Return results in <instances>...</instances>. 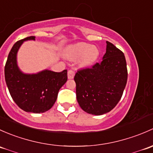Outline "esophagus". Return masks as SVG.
<instances>
[{
  "label": "esophagus",
  "mask_w": 153,
  "mask_h": 153,
  "mask_svg": "<svg viewBox=\"0 0 153 153\" xmlns=\"http://www.w3.org/2000/svg\"><path fill=\"white\" fill-rule=\"evenodd\" d=\"M75 72L74 70H69L68 71V79H73L74 77Z\"/></svg>",
  "instance_id": "1"
}]
</instances>
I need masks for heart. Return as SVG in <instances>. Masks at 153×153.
I'll return each instance as SVG.
<instances>
[{"mask_svg":"<svg viewBox=\"0 0 153 153\" xmlns=\"http://www.w3.org/2000/svg\"><path fill=\"white\" fill-rule=\"evenodd\" d=\"M65 56L71 60L79 59L82 67L94 65L100 56V51L96 46L85 42H79L68 46L65 51Z\"/></svg>","mask_w":153,"mask_h":153,"instance_id":"1","label":"heart"}]
</instances>
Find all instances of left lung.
I'll use <instances>...</instances> for the list:
<instances>
[{
  "label": "left lung",
  "instance_id": "1",
  "mask_svg": "<svg viewBox=\"0 0 153 153\" xmlns=\"http://www.w3.org/2000/svg\"><path fill=\"white\" fill-rule=\"evenodd\" d=\"M106 53L100 63L79 70L74 76L76 100L80 108L92 115L105 114L121 100L127 80L124 53L107 41Z\"/></svg>",
  "mask_w": 153,
  "mask_h": 153
}]
</instances>
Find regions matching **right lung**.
<instances>
[{
    "mask_svg": "<svg viewBox=\"0 0 153 153\" xmlns=\"http://www.w3.org/2000/svg\"><path fill=\"white\" fill-rule=\"evenodd\" d=\"M31 40H34L35 37H26L14 44L4 74L11 97L19 108L29 113H40L52 108L59 89L68 79L67 70L62 72L44 70L32 74L23 73L17 63V53L23 42Z\"/></svg>",
    "mask_w": 153,
    "mask_h": 153,
    "instance_id": "right-lung-1",
    "label": "right lung"
}]
</instances>
